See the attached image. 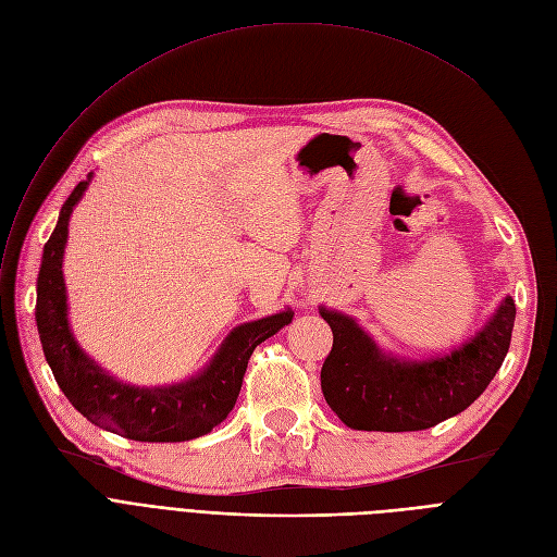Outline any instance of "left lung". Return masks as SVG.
<instances>
[{
  "label": "left lung",
  "mask_w": 557,
  "mask_h": 557,
  "mask_svg": "<svg viewBox=\"0 0 557 557\" xmlns=\"http://www.w3.org/2000/svg\"><path fill=\"white\" fill-rule=\"evenodd\" d=\"M320 314L333 331V349L322 367L331 410L354 431L406 433L437 426L479 399L510 349L517 308L506 295L481 331L431 358L381 349L347 312L320 306Z\"/></svg>",
  "instance_id": "1"
}]
</instances>
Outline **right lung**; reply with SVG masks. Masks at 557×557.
I'll use <instances>...</instances> for the list:
<instances>
[{
    "label": "right lung",
    "instance_id": "right-lung-1",
    "mask_svg": "<svg viewBox=\"0 0 557 557\" xmlns=\"http://www.w3.org/2000/svg\"><path fill=\"white\" fill-rule=\"evenodd\" d=\"M95 172L72 190L54 233L42 249L36 324L47 364L70 404L95 426L136 442H188L213 431L233 410L247 362L260 342L293 322V308L235 326L215 356L190 379L140 387L120 381L76 342L67 317L63 256L74 206L84 199Z\"/></svg>",
    "mask_w": 557,
    "mask_h": 557
}]
</instances>
